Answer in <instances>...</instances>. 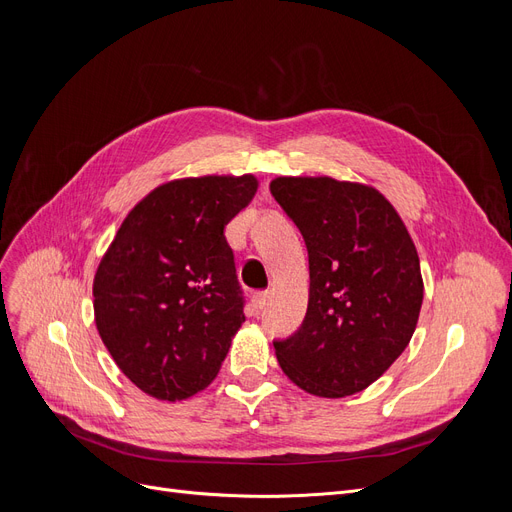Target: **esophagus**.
Returning a JSON list of instances; mask_svg holds the SVG:
<instances>
[{
  "label": "esophagus",
  "mask_w": 512,
  "mask_h": 512,
  "mask_svg": "<svg viewBox=\"0 0 512 512\" xmlns=\"http://www.w3.org/2000/svg\"><path fill=\"white\" fill-rule=\"evenodd\" d=\"M252 303L256 309H265L269 305V292H256Z\"/></svg>",
  "instance_id": "obj_1"
}]
</instances>
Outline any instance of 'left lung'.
<instances>
[{
	"label": "left lung",
	"mask_w": 512,
	"mask_h": 512,
	"mask_svg": "<svg viewBox=\"0 0 512 512\" xmlns=\"http://www.w3.org/2000/svg\"><path fill=\"white\" fill-rule=\"evenodd\" d=\"M271 194L309 254L301 329L273 342L284 374L337 399L376 382L410 344L423 305L416 247L376 188L333 177H277Z\"/></svg>",
	"instance_id": "obj_1"
}]
</instances>
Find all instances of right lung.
I'll return each mask as SVG.
<instances>
[{
  "label": "right lung",
  "instance_id": "1",
  "mask_svg": "<svg viewBox=\"0 0 512 512\" xmlns=\"http://www.w3.org/2000/svg\"><path fill=\"white\" fill-rule=\"evenodd\" d=\"M256 190L254 175L162 183L108 245L94 277L96 327L143 393L181 401L218 376L245 322L224 228Z\"/></svg>",
  "mask_w": 512,
  "mask_h": 512
}]
</instances>
